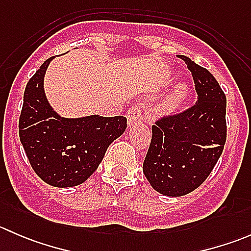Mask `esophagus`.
Masks as SVG:
<instances>
[{
	"label": "esophagus",
	"instance_id": "1",
	"mask_svg": "<svg viewBox=\"0 0 251 251\" xmlns=\"http://www.w3.org/2000/svg\"><path fill=\"white\" fill-rule=\"evenodd\" d=\"M142 114H143V110H142L140 105H133V107H131L127 111V125H137L142 119Z\"/></svg>",
	"mask_w": 251,
	"mask_h": 251
}]
</instances>
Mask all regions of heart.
Instances as JSON below:
<instances>
[{
  "mask_svg": "<svg viewBox=\"0 0 251 251\" xmlns=\"http://www.w3.org/2000/svg\"><path fill=\"white\" fill-rule=\"evenodd\" d=\"M186 96H187L186 86L184 85L178 86V87L175 90L173 95H171L170 97L168 98V100H166V108H169V109H174V108H176L177 105H179L182 102H183Z\"/></svg>",
  "mask_w": 251,
  "mask_h": 251,
  "instance_id": "obj_1",
  "label": "heart"
}]
</instances>
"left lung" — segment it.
Segmentation results:
<instances>
[{
  "mask_svg": "<svg viewBox=\"0 0 251 251\" xmlns=\"http://www.w3.org/2000/svg\"><path fill=\"white\" fill-rule=\"evenodd\" d=\"M198 100L181 113L161 116L151 126L143 174L154 189L181 197L198 188L221 156L227 137L226 96L216 78L186 55Z\"/></svg>",
  "mask_w": 251,
  "mask_h": 251,
  "instance_id": "left-lung-1",
  "label": "left lung"
}]
</instances>
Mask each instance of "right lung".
<instances>
[{
	"instance_id": "obj_1",
	"label": "right lung",
	"mask_w": 251,
	"mask_h": 251,
	"mask_svg": "<svg viewBox=\"0 0 251 251\" xmlns=\"http://www.w3.org/2000/svg\"><path fill=\"white\" fill-rule=\"evenodd\" d=\"M53 57L32 75L24 91L19 138L37 176L54 187L85 182L103 160L108 147L127 127L125 116L60 118L48 104L44 76Z\"/></svg>"
}]
</instances>
